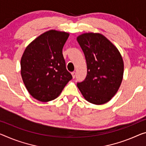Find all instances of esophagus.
Wrapping results in <instances>:
<instances>
[{
  "label": "esophagus",
  "mask_w": 146,
  "mask_h": 146,
  "mask_svg": "<svg viewBox=\"0 0 146 146\" xmlns=\"http://www.w3.org/2000/svg\"><path fill=\"white\" fill-rule=\"evenodd\" d=\"M72 76L73 78H74L76 77V72H72Z\"/></svg>",
  "instance_id": "34e87169"
}]
</instances>
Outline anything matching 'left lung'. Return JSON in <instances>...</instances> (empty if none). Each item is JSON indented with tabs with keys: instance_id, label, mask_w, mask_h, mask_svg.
Wrapping results in <instances>:
<instances>
[{
	"instance_id": "left-lung-1",
	"label": "left lung",
	"mask_w": 146,
	"mask_h": 146,
	"mask_svg": "<svg viewBox=\"0 0 146 146\" xmlns=\"http://www.w3.org/2000/svg\"><path fill=\"white\" fill-rule=\"evenodd\" d=\"M86 57L87 74L77 86L85 99L96 105L105 104L115 95L122 82L124 64L117 48L100 33L78 36Z\"/></svg>"
}]
</instances>
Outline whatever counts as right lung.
Returning a JSON list of instances; mask_svg holds the SVG:
<instances>
[{"mask_svg":"<svg viewBox=\"0 0 146 146\" xmlns=\"http://www.w3.org/2000/svg\"><path fill=\"white\" fill-rule=\"evenodd\" d=\"M69 33L50 30L29 44L21 59V74L30 95L39 101L57 98L72 76L67 71L62 48Z\"/></svg>","mask_w":146,"mask_h":146,"instance_id":"obj_1","label":"right lung"}]
</instances>
